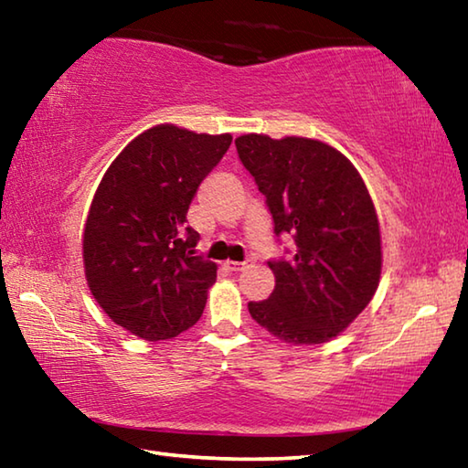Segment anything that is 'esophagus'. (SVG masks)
Segmentation results:
<instances>
[{
    "mask_svg": "<svg viewBox=\"0 0 468 468\" xmlns=\"http://www.w3.org/2000/svg\"><path fill=\"white\" fill-rule=\"evenodd\" d=\"M225 268L231 272H241V271H248V268H251V262L250 260H245V262H231V260H227Z\"/></svg>",
    "mask_w": 468,
    "mask_h": 468,
    "instance_id": "esophagus-1",
    "label": "esophagus"
}]
</instances>
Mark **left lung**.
Listing matches in <instances>:
<instances>
[{"label":"left lung","mask_w":468,"mask_h":468,"mask_svg":"<svg viewBox=\"0 0 468 468\" xmlns=\"http://www.w3.org/2000/svg\"><path fill=\"white\" fill-rule=\"evenodd\" d=\"M243 167L295 250L268 260L274 291L250 301L260 326L291 345H322L366 310L382 272L374 202L348 158L310 138L235 140Z\"/></svg>","instance_id":"1"}]
</instances>
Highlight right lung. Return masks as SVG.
I'll return each mask as SVG.
<instances>
[{
  "label": "right lung",
  "instance_id": "right-lung-1",
  "mask_svg": "<svg viewBox=\"0 0 468 468\" xmlns=\"http://www.w3.org/2000/svg\"><path fill=\"white\" fill-rule=\"evenodd\" d=\"M231 136L156 125L111 163L84 227V271L111 320L144 340L181 335L200 320L217 266L196 256L187 210Z\"/></svg>",
  "mask_w": 468,
  "mask_h": 468
}]
</instances>
